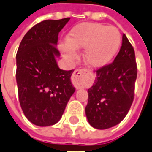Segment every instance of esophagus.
<instances>
[{
  "mask_svg": "<svg viewBox=\"0 0 152 152\" xmlns=\"http://www.w3.org/2000/svg\"><path fill=\"white\" fill-rule=\"evenodd\" d=\"M86 70L84 69H75L72 75V83L76 88H80L83 85L82 78L83 75L85 74Z\"/></svg>",
  "mask_w": 152,
  "mask_h": 152,
  "instance_id": "esophagus-1",
  "label": "esophagus"
}]
</instances>
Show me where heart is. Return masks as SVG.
Here are the masks:
<instances>
[{"label": "heart", "instance_id": "heart-1", "mask_svg": "<svg viewBox=\"0 0 152 152\" xmlns=\"http://www.w3.org/2000/svg\"><path fill=\"white\" fill-rule=\"evenodd\" d=\"M121 34L114 26L84 22L70 30L68 39L59 43V50L67 59L78 57L77 50H83L84 62L91 68L99 69L108 64L118 53Z\"/></svg>", "mask_w": 152, "mask_h": 152}]
</instances>
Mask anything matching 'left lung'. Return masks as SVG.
<instances>
[{"label": "left lung", "instance_id": "left-lung-1", "mask_svg": "<svg viewBox=\"0 0 152 152\" xmlns=\"http://www.w3.org/2000/svg\"><path fill=\"white\" fill-rule=\"evenodd\" d=\"M96 74L94 85L88 89L85 113L91 126L103 130L122 122L133 102L137 69L133 47L125 34L113 62Z\"/></svg>", "mask_w": 152, "mask_h": 152}]
</instances>
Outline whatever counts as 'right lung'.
<instances>
[{"mask_svg":"<svg viewBox=\"0 0 152 152\" xmlns=\"http://www.w3.org/2000/svg\"><path fill=\"white\" fill-rule=\"evenodd\" d=\"M70 18L46 20L30 29L16 54V83L20 104L26 118L39 126L59 121L75 88L73 70L58 68V32Z\"/></svg>","mask_w":152,"mask_h":152,"instance_id":"right-lung-1","label":"right lung"}]
</instances>
